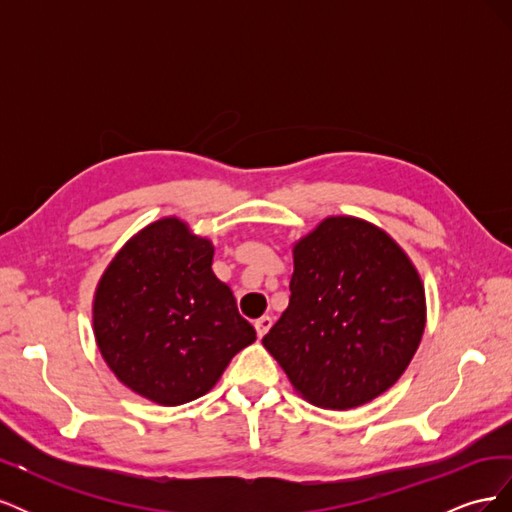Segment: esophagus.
Listing matches in <instances>:
<instances>
[{
  "label": "esophagus",
  "mask_w": 512,
  "mask_h": 512,
  "mask_svg": "<svg viewBox=\"0 0 512 512\" xmlns=\"http://www.w3.org/2000/svg\"><path fill=\"white\" fill-rule=\"evenodd\" d=\"M271 324H273V318H271V316H262V318H258V320L254 322L256 335H258V337H265V335H267V331L271 329Z\"/></svg>",
  "instance_id": "obj_1"
}]
</instances>
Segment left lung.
<instances>
[{
  "label": "left lung",
  "instance_id": "left-lung-1",
  "mask_svg": "<svg viewBox=\"0 0 512 512\" xmlns=\"http://www.w3.org/2000/svg\"><path fill=\"white\" fill-rule=\"evenodd\" d=\"M290 301L262 337L309 404L350 410L399 380L425 331V290L378 226L337 215L294 245Z\"/></svg>",
  "mask_w": 512,
  "mask_h": 512
}]
</instances>
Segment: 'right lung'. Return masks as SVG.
Returning <instances> with one entry per match:
<instances>
[{
    "label": "right lung",
    "instance_id": "add662e5",
    "mask_svg": "<svg viewBox=\"0 0 512 512\" xmlns=\"http://www.w3.org/2000/svg\"><path fill=\"white\" fill-rule=\"evenodd\" d=\"M211 262V241L164 218L123 245L98 284L94 333L106 365L160 406L211 391L256 339Z\"/></svg>",
    "mask_w": 512,
    "mask_h": 512
}]
</instances>
